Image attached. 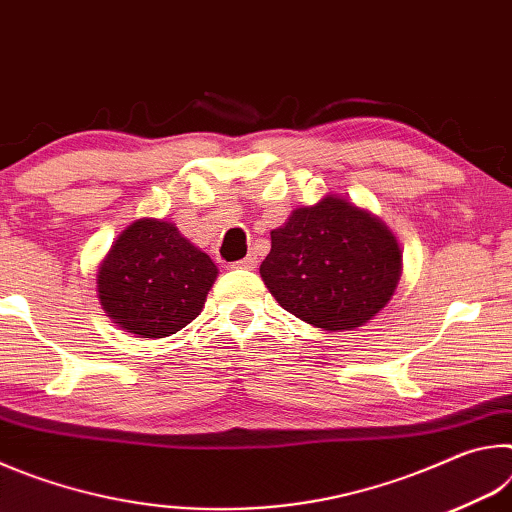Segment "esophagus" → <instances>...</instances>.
I'll return each mask as SVG.
<instances>
[{"mask_svg": "<svg viewBox=\"0 0 512 512\" xmlns=\"http://www.w3.org/2000/svg\"><path fill=\"white\" fill-rule=\"evenodd\" d=\"M232 266L244 268V271H255V268H257V255L255 253H248L244 259H239V262H235Z\"/></svg>", "mask_w": 512, "mask_h": 512, "instance_id": "1", "label": "esophagus"}]
</instances>
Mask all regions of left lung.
<instances>
[{"label": "left lung", "instance_id": "left-lung-1", "mask_svg": "<svg viewBox=\"0 0 512 512\" xmlns=\"http://www.w3.org/2000/svg\"><path fill=\"white\" fill-rule=\"evenodd\" d=\"M402 253L377 216L327 196L298 207L271 232V253L259 266L275 300L305 323L354 329L391 300Z\"/></svg>", "mask_w": 512, "mask_h": 512}]
</instances>
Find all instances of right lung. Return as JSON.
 I'll use <instances>...</instances> for the list:
<instances>
[{
  "mask_svg": "<svg viewBox=\"0 0 512 512\" xmlns=\"http://www.w3.org/2000/svg\"><path fill=\"white\" fill-rule=\"evenodd\" d=\"M216 266L173 223L140 219L121 232L99 266V298L119 327L164 339L201 314Z\"/></svg>",
  "mask_w": 512,
  "mask_h": 512,
  "instance_id": "1",
  "label": "right lung"
}]
</instances>
